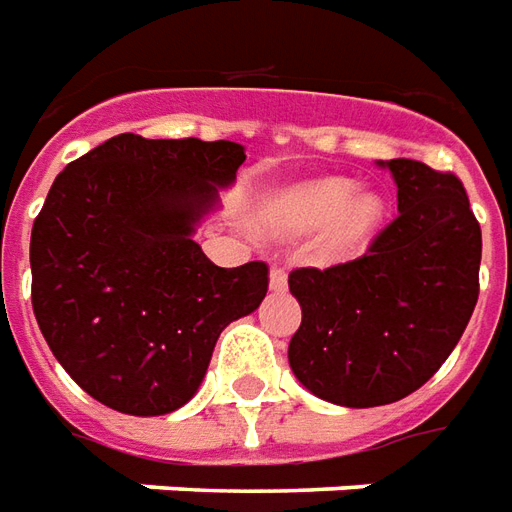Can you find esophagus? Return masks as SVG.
<instances>
[{
    "label": "esophagus",
    "mask_w": 512,
    "mask_h": 512,
    "mask_svg": "<svg viewBox=\"0 0 512 512\" xmlns=\"http://www.w3.org/2000/svg\"><path fill=\"white\" fill-rule=\"evenodd\" d=\"M270 289H273V292H281V289H286L284 267H273V270H270Z\"/></svg>",
    "instance_id": "1"
}]
</instances>
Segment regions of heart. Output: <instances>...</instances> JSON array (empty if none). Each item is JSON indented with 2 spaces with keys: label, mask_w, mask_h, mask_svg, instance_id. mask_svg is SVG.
I'll list each match as a JSON object with an SVG mask.
<instances>
[{
  "label": "heart",
  "mask_w": 512,
  "mask_h": 512,
  "mask_svg": "<svg viewBox=\"0 0 512 512\" xmlns=\"http://www.w3.org/2000/svg\"><path fill=\"white\" fill-rule=\"evenodd\" d=\"M386 215L378 192H358L350 179H320L281 192L264 209V223L278 237H308L328 231L325 253L342 256L375 234Z\"/></svg>",
  "instance_id": "b5f03b06"
}]
</instances>
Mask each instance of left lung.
Returning a JSON list of instances; mask_svg holds the SVG:
<instances>
[{"label": "left lung", "instance_id": "1", "mask_svg": "<svg viewBox=\"0 0 512 512\" xmlns=\"http://www.w3.org/2000/svg\"><path fill=\"white\" fill-rule=\"evenodd\" d=\"M378 165L397 184L400 215L361 259L289 275L303 308L289 366L314 397L344 408L389 405L424 386L480 295V223L458 176L416 159Z\"/></svg>", "mask_w": 512, "mask_h": 512}]
</instances>
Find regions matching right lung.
<instances>
[{
  "instance_id": "1",
  "label": "right lung",
  "mask_w": 512,
  "mask_h": 512,
  "mask_svg": "<svg viewBox=\"0 0 512 512\" xmlns=\"http://www.w3.org/2000/svg\"><path fill=\"white\" fill-rule=\"evenodd\" d=\"M242 162L231 140L126 132L54 179L32 226V311L101 405L129 416L187 405L217 336L267 295V264L226 270L192 239Z\"/></svg>"
}]
</instances>
